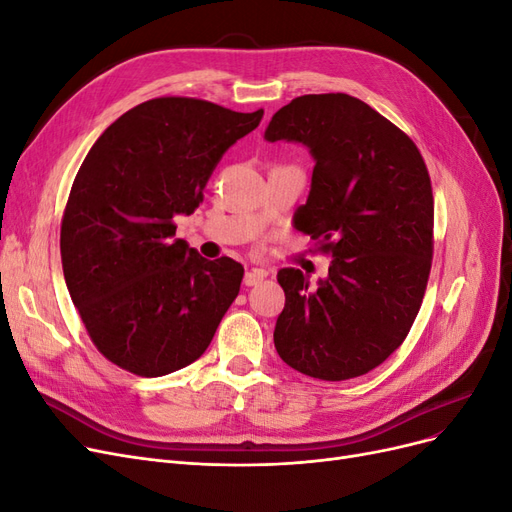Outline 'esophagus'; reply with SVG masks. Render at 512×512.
<instances>
[{
	"label": "esophagus",
	"instance_id": "esophagus-1",
	"mask_svg": "<svg viewBox=\"0 0 512 512\" xmlns=\"http://www.w3.org/2000/svg\"><path fill=\"white\" fill-rule=\"evenodd\" d=\"M269 273L265 271V269H250L245 273V277H243V284L245 286H256V284H260L262 280H265Z\"/></svg>",
	"mask_w": 512,
	"mask_h": 512
}]
</instances>
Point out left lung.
Instances as JSON below:
<instances>
[{
	"mask_svg": "<svg viewBox=\"0 0 512 512\" xmlns=\"http://www.w3.org/2000/svg\"><path fill=\"white\" fill-rule=\"evenodd\" d=\"M265 138L312 151V190L294 226L333 256L318 286L299 269L277 273L286 305L275 350L309 378L363 376L404 344L425 297L433 258L425 160L406 132L348 94L294 98Z\"/></svg>",
	"mask_w": 512,
	"mask_h": 512,
	"instance_id": "1",
	"label": "left lung"
}]
</instances>
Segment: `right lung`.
<instances>
[{
    "mask_svg": "<svg viewBox=\"0 0 512 512\" xmlns=\"http://www.w3.org/2000/svg\"><path fill=\"white\" fill-rule=\"evenodd\" d=\"M262 108L237 113L164 96L108 126L72 183L61 218V265L72 303L104 359L143 378L207 350L243 267L207 260L175 239L224 151L258 128Z\"/></svg>",
    "mask_w": 512,
    "mask_h": 512,
    "instance_id": "add662e5",
    "label": "right lung"
}]
</instances>
